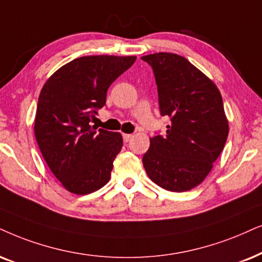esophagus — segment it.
Listing matches in <instances>:
<instances>
[{"label":"esophagus","instance_id":"esophagus-1","mask_svg":"<svg viewBox=\"0 0 262 262\" xmlns=\"http://www.w3.org/2000/svg\"><path fill=\"white\" fill-rule=\"evenodd\" d=\"M132 138H133V135H132V134H123V139H124L125 142L130 141Z\"/></svg>","mask_w":262,"mask_h":262}]
</instances>
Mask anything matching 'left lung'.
<instances>
[{
    "label": "left lung",
    "mask_w": 262,
    "mask_h": 262,
    "mask_svg": "<svg viewBox=\"0 0 262 262\" xmlns=\"http://www.w3.org/2000/svg\"><path fill=\"white\" fill-rule=\"evenodd\" d=\"M155 72L162 116H169L164 137L150 138L142 157L148 178L173 192L196 187L207 178L228 135L220 91L186 58L155 53L141 58Z\"/></svg>",
    "instance_id": "1"
}]
</instances>
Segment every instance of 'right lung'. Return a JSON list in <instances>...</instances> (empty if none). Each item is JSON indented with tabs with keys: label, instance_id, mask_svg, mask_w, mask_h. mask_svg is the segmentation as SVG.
<instances>
[{
	"label": "right lung",
	"instance_id": "right-lung-1",
	"mask_svg": "<svg viewBox=\"0 0 262 262\" xmlns=\"http://www.w3.org/2000/svg\"><path fill=\"white\" fill-rule=\"evenodd\" d=\"M137 57L89 55L61 66L39 93L35 137L49 169L71 193L88 194L110 180L123 139L92 127L112 82Z\"/></svg>",
	"mask_w": 262,
	"mask_h": 262
}]
</instances>
